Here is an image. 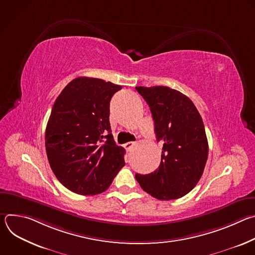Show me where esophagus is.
Masks as SVG:
<instances>
[{"instance_id":"esophagus-1","label":"esophagus","mask_w":255,"mask_h":255,"mask_svg":"<svg viewBox=\"0 0 255 255\" xmlns=\"http://www.w3.org/2000/svg\"><path fill=\"white\" fill-rule=\"evenodd\" d=\"M133 145H134V142L129 141V142H127V143H125V144H124V147H125V149H126V150H129V149H131V148H132Z\"/></svg>"}]
</instances>
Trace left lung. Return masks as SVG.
Instances as JSON below:
<instances>
[{"mask_svg": "<svg viewBox=\"0 0 255 255\" xmlns=\"http://www.w3.org/2000/svg\"><path fill=\"white\" fill-rule=\"evenodd\" d=\"M148 104L157 141L163 142L161 161L148 174L136 173L140 187L158 200L186 196L200 180L208 159V140L194 103L163 86L136 87Z\"/></svg>", "mask_w": 255, "mask_h": 255, "instance_id": "1", "label": "left lung"}]
</instances>
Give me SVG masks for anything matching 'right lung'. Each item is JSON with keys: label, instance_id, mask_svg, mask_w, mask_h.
Here are the masks:
<instances>
[{"label": "right lung", "instance_id": "add662e5", "mask_svg": "<svg viewBox=\"0 0 255 255\" xmlns=\"http://www.w3.org/2000/svg\"><path fill=\"white\" fill-rule=\"evenodd\" d=\"M122 87L80 77L59 94L45 131L50 167L69 191L90 196L105 192L125 165V149L114 141L110 101Z\"/></svg>", "mask_w": 255, "mask_h": 255}]
</instances>
